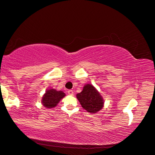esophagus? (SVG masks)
<instances>
[{"instance_id": "obj_1", "label": "esophagus", "mask_w": 155, "mask_h": 155, "mask_svg": "<svg viewBox=\"0 0 155 155\" xmlns=\"http://www.w3.org/2000/svg\"><path fill=\"white\" fill-rule=\"evenodd\" d=\"M68 94H69V95H73V91L72 90H69L68 91Z\"/></svg>"}]
</instances>
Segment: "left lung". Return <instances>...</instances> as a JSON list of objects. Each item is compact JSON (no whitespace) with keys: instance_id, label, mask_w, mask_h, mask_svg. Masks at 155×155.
I'll use <instances>...</instances> for the list:
<instances>
[{"instance_id":"left-lung-1","label":"left lung","mask_w":155,"mask_h":155,"mask_svg":"<svg viewBox=\"0 0 155 155\" xmlns=\"http://www.w3.org/2000/svg\"><path fill=\"white\" fill-rule=\"evenodd\" d=\"M82 107L88 112L95 114L99 112L104 105V100L93 84H86L82 91L76 94Z\"/></svg>"}]
</instances>
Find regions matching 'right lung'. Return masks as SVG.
I'll return each instance as SVG.
<instances>
[{"mask_svg":"<svg viewBox=\"0 0 155 155\" xmlns=\"http://www.w3.org/2000/svg\"><path fill=\"white\" fill-rule=\"evenodd\" d=\"M65 95L66 94L62 91H56L54 88L48 89L42 97V105L45 107L50 109L55 107Z\"/></svg>","mask_w":155,"mask_h":155,"instance_id":"obj_1","label":"right lung"}]
</instances>
